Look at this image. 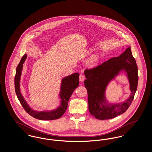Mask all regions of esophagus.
I'll list each match as a JSON object with an SVG mask.
<instances>
[{
	"label": "esophagus",
	"instance_id": "34e87169",
	"mask_svg": "<svg viewBox=\"0 0 152 152\" xmlns=\"http://www.w3.org/2000/svg\"><path fill=\"white\" fill-rule=\"evenodd\" d=\"M84 79H85V76L84 75H83V74H81L79 76L80 81L82 82V81H83L84 80Z\"/></svg>",
	"mask_w": 152,
	"mask_h": 152
}]
</instances>
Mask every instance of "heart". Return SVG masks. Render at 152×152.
I'll return each instance as SVG.
<instances>
[{"mask_svg": "<svg viewBox=\"0 0 152 152\" xmlns=\"http://www.w3.org/2000/svg\"><path fill=\"white\" fill-rule=\"evenodd\" d=\"M97 60H98V56L97 55H94L90 58L89 63L91 64H94L95 63H96V61H97Z\"/></svg>", "mask_w": 152, "mask_h": 152, "instance_id": "obj_1", "label": "heart"}]
</instances>
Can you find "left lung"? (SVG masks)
Listing matches in <instances>:
<instances>
[{
  "instance_id": "8db88e82",
  "label": "left lung",
  "mask_w": 152,
  "mask_h": 152,
  "mask_svg": "<svg viewBox=\"0 0 152 152\" xmlns=\"http://www.w3.org/2000/svg\"><path fill=\"white\" fill-rule=\"evenodd\" d=\"M122 70L127 73L130 80L132 92L130 97L122 104L108 105L104 95L106 87L108 82ZM84 74L87 78L84 84L88 92V108L90 113L96 118H113L123 114L129 108L136 94L138 80L137 65L130 47L118 57L110 58L101 64L86 69Z\"/></svg>"
}]
</instances>
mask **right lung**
I'll return each mask as SVG.
<instances>
[{
    "label": "right lung",
    "instance_id": "obj_1",
    "mask_svg": "<svg viewBox=\"0 0 152 152\" xmlns=\"http://www.w3.org/2000/svg\"><path fill=\"white\" fill-rule=\"evenodd\" d=\"M27 58V55L25 54L22 58L19 64L18 65L16 70V74L15 76V89L18 100L20 101L23 108L26 112L28 113L30 116L41 120H52L60 118L65 113L67 107L69 99L72 94L74 90L79 85V73H75L65 77L62 80L60 98L61 105L56 110L51 112H36L34 111L29 107L26 101L23 97L20 92V79L22 73L23 64Z\"/></svg>",
    "mask_w": 152,
    "mask_h": 152
}]
</instances>
